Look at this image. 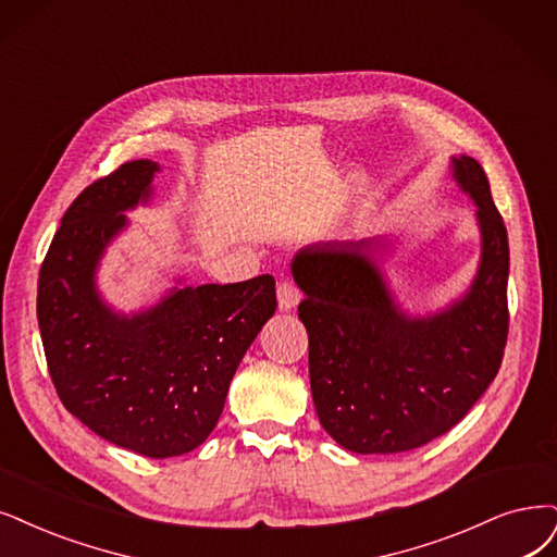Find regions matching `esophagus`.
<instances>
[{
	"label": "esophagus",
	"instance_id": "1",
	"mask_svg": "<svg viewBox=\"0 0 557 557\" xmlns=\"http://www.w3.org/2000/svg\"><path fill=\"white\" fill-rule=\"evenodd\" d=\"M298 300H300V292H298L296 282L289 280V277L280 280V284H277V307H280V310L282 312L294 310V307L298 305Z\"/></svg>",
	"mask_w": 557,
	"mask_h": 557
}]
</instances>
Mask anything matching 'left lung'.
<instances>
[{"mask_svg": "<svg viewBox=\"0 0 557 557\" xmlns=\"http://www.w3.org/2000/svg\"><path fill=\"white\" fill-rule=\"evenodd\" d=\"M455 176L480 206L482 263L470 294L447 312H399L364 240L294 259L317 413L358 455H395L447 434L500 369L509 333L507 230L482 164L455 158Z\"/></svg>", "mask_w": 557, "mask_h": 557, "instance_id": "1", "label": "left lung"}]
</instances>
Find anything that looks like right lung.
Segmentation results:
<instances>
[{"mask_svg":"<svg viewBox=\"0 0 557 557\" xmlns=\"http://www.w3.org/2000/svg\"><path fill=\"white\" fill-rule=\"evenodd\" d=\"M151 160L123 162L82 190L61 218L38 273V327L61 404L94 434L137 455L178 457L209 438L226 389L277 310L273 275L185 286L153 310L116 317L94 268L149 197Z\"/></svg>","mask_w":557,"mask_h":557,"instance_id":"1","label":"right lung"}]
</instances>
